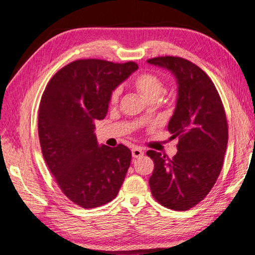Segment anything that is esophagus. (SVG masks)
Instances as JSON below:
<instances>
[{
    "mask_svg": "<svg viewBox=\"0 0 255 255\" xmlns=\"http://www.w3.org/2000/svg\"><path fill=\"white\" fill-rule=\"evenodd\" d=\"M131 155H132L133 158H138V157L143 156V155H144V150L141 149L140 147H133V148L131 149Z\"/></svg>",
    "mask_w": 255,
    "mask_h": 255,
    "instance_id": "obj_1",
    "label": "esophagus"
}]
</instances>
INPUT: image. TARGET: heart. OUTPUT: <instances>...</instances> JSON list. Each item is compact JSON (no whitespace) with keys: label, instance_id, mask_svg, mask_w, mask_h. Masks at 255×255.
<instances>
[{"label":"heart","instance_id":"heart-1","mask_svg":"<svg viewBox=\"0 0 255 255\" xmlns=\"http://www.w3.org/2000/svg\"><path fill=\"white\" fill-rule=\"evenodd\" d=\"M133 88H135L138 93H140L144 98L149 101H154L158 98L159 94L163 92L164 84L163 81L159 76L153 73H143L138 75L135 81H133ZM122 96V88H116L111 92L110 102L112 105H116L119 101V98Z\"/></svg>","mask_w":255,"mask_h":255}]
</instances>
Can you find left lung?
<instances>
[{"label":"left lung","instance_id":"obj_1","mask_svg":"<svg viewBox=\"0 0 255 255\" xmlns=\"http://www.w3.org/2000/svg\"><path fill=\"white\" fill-rule=\"evenodd\" d=\"M147 63L171 72L176 81L178 98L167 129L179 138L172 159L147 152L154 161L149 188L166 208L188 210L208 195L222 171L228 141L225 110L214 83L195 64L173 56Z\"/></svg>","mask_w":255,"mask_h":255}]
</instances>
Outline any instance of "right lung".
<instances>
[{"instance_id": "add662e5", "label": "right lung", "mask_w": 255, "mask_h": 255, "mask_svg": "<svg viewBox=\"0 0 255 255\" xmlns=\"http://www.w3.org/2000/svg\"><path fill=\"white\" fill-rule=\"evenodd\" d=\"M138 68L128 62L80 59L59 70L41 97L38 133L47 166L68 199L96 208L115 199L130 165L125 145H99L111 92Z\"/></svg>"}]
</instances>
